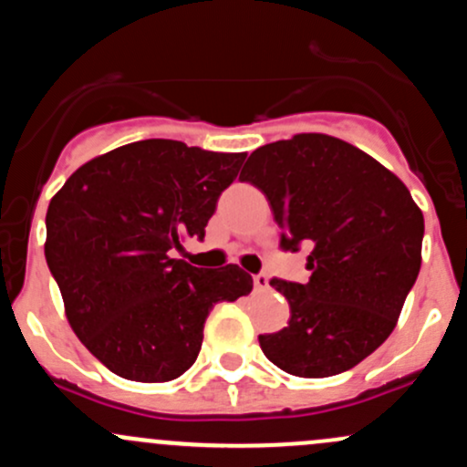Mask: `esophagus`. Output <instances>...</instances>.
<instances>
[{"mask_svg": "<svg viewBox=\"0 0 467 467\" xmlns=\"http://www.w3.org/2000/svg\"><path fill=\"white\" fill-rule=\"evenodd\" d=\"M253 284H254V288H257V290H265V288H268V276H265L264 273L254 275Z\"/></svg>", "mask_w": 467, "mask_h": 467, "instance_id": "obj_1", "label": "esophagus"}]
</instances>
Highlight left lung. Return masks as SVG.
I'll return each mask as SVG.
<instances>
[{
    "label": "left lung",
    "instance_id": "left-lung-1",
    "mask_svg": "<svg viewBox=\"0 0 467 467\" xmlns=\"http://www.w3.org/2000/svg\"><path fill=\"white\" fill-rule=\"evenodd\" d=\"M239 179L268 199L281 250H310L306 284L270 281L290 321L259 335L261 350L295 377L350 370L397 326L421 268L423 213L377 159L319 132L257 148Z\"/></svg>",
    "mask_w": 467,
    "mask_h": 467
}]
</instances>
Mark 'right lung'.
Here are the masks:
<instances>
[{"label": "right lung", "instance_id": "1", "mask_svg": "<svg viewBox=\"0 0 467 467\" xmlns=\"http://www.w3.org/2000/svg\"><path fill=\"white\" fill-rule=\"evenodd\" d=\"M244 159L135 141L90 159L50 199L46 264L70 327L110 372L141 383L182 377L213 306L253 290L234 264L206 270L172 259L186 237L203 239Z\"/></svg>", "mask_w": 467, "mask_h": 467}]
</instances>
